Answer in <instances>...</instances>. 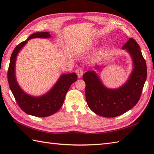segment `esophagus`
Here are the masks:
<instances>
[{
	"instance_id": "34e87169",
	"label": "esophagus",
	"mask_w": 154,
	"mask_h": 154,
	"mask_svg": "<svg viewBox=\"0 0 154 154\" xmlns=\"http://www.w3.org/2000/svg\"><path fill=\"white\" fill-rule=\"evenodd\" d=\"M75 72H76L77 76L79 78H81L83 75V70L81 67H78L76 69V71H75Z\"/></svg>"
}]
</instances>
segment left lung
I'll use <instances>...</instances> for the list:
<instances>
[{"label":"left lung","instance_id":"1","mask_svg":"<svg viewBox=\"0 0 154 154\" xmlns=\"http://www.w3.org/2000/svg\"><path fill=\"white\" fill-rule=\"evenodd\" d=\"M131 55L134 69L127 82L117 89L104 87L94 71L83 75L85 96L90 109L98 115L113 118L126 112L138 103L147 77V66L138 44L130 38L124 45Z\"/></svg>","mask_w":154,"mask_h":154}]
</instances>
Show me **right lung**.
<instances>
[{
	"label": "right lung",
	"instance_id": "obj_1",
	"mask_svg": "<svg viewBox=\"0 0 154 154\" xmlns=\"http://www.w3.org/2000/svg\"><path fill=\"white\" fill-rule=\"evenodd\" d=\"M50 36L46 32H36L30 35L26 40L20 43L12 51L7 73L10 89L18 106L24 112L38 117H46L57 112L63 105L65 94L72 83L77 80V75L75 73L62 75L50 92L40 97L28 95L19 87L15 77V62L19 51L30 39Z\"/></svg>",
	"mask_w": 154,
	"mask_h": 154
}]
</instances>
